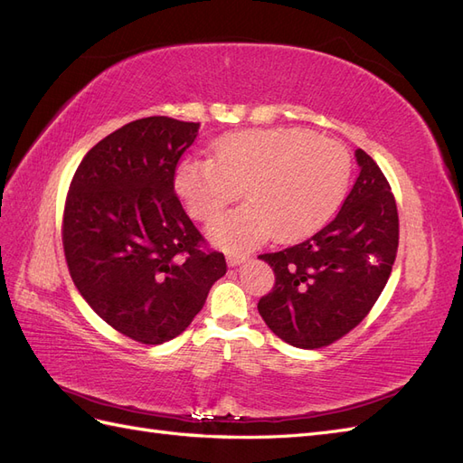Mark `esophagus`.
<instances>
[{
    "label": "esophagus",
    "instance_id": "1",
    "mask_svg": "<svg viewBox=\"0 0 463 463\" xmlns=\"http://www.w3.org/2000/svg\"><path fill=\"white\" fill-rule=\"evenodd\" d=\"M226 259H228L230 266H240L241 262H245L249 259V255H245V253H228Z\"/></svg>",
    "mask_w": 463,
    "mask_h": 463
}]
</instances>
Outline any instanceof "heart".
Here are the masks:
<instances>
[{
  "label": "heart",
  "instance_id": "heart-1",
  "mask_svg": "<svg viewBox=\"0 0 463 463\" xmlns=\"http://www.w3.org/2000/svg\"><path fill=\"white\" fill-rule=\"evenodd\" d=\"M352 177V154L305 129H245L222 137L214 158L181 162L175 191L194 220L208 222L241 194L247 204L210 223L220 245L243 249L274 235L296 241L325 226Z\"/></svg>",
  "mask_w": 463,
  "mask_h": 463
}]
</instances>
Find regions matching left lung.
<instances>
[{"mask_svg":"<svg viewBox=\"0 0 463 463\" xmlns=\"http://www.w3.org/2000/svg\"><path fill=\"white\" fill-rule=\"evenodd\" d=\"M361 172L325 228L305 241L264 253L276 282L259 313L278 338L301 349L334 344L369 315L396 260L400 220L381 167L355 150Z\"/></svg>","mask_w":463,"mask_h":463,"instance_id":"1","label":"left lung"}]
</instances>
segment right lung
Masks as SVG:
<instances>
[{"label": "right lung", "mask_w": 463, "mask_h": 463, "mask_svg": "<svg viewBox=\"0 0 463 463\" xmlns=\"http://www.w3.org/2000/svg\"><path fill=\"white\" fill-rule=\"evenodd\" d=\"M199 128L162 116L123 125L87 152L65 197L73 284L111 328L145 345L184 332L228 270L174 189Z\"/></svg>", "instance_id": "1"}]
</instances>
